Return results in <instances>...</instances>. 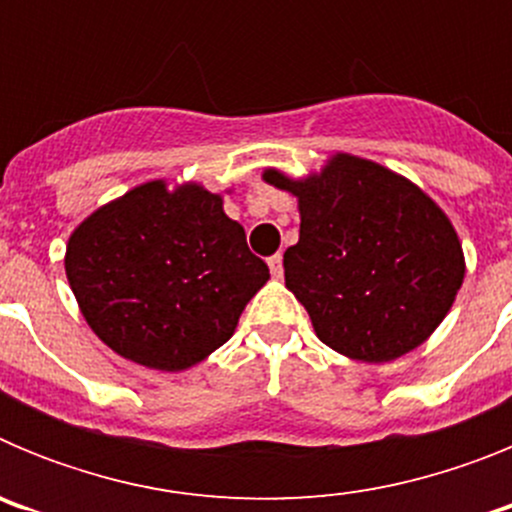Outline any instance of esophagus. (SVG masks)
I'll return each mask as SVG.
<instances>
[{"label":"esophagus","mask_w":512,"mask_h":512,"mask_svg":"<svg viewBox=\"0 0 512 512\" xmlns=\"http://www.w3.org/2000/svg\"><path fill=\"white\" fill-rule=\"evenodd\" d=\"M269 269H271V277L282 279V274H284L282 253H274V256H269Z\"/></svg>","instance_id":"obj_1"}]
</instances>
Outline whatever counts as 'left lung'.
<instances>
[{"instance_id":"left-lung-1","label":"left lung","mask_w":512,"mask_h":512,"mask_svg":"<svg viewBox=\"0 0 512 512\" xmlns=\"http://www.w3.org/2000/svg\"><path fill=\"white\" fill-rule=\"evenodd\" d=\"M264 179L300 197V241L284 251V282L325 346L379 364L431 336L464 279L459 238L431 197L343 153L305 182L279 171Z\"/></svg>"}]
</instances>
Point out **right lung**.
<instances>
[{
	"mask_svg": "<svg viewBox=\"0 0 512 512\" xmlns=\"http://www.w3.org/2000/svg\"><path fill=\"white\" fill-rule=\"evenodd\" d=\"M66 277L112 351L179 372L233 336L269 266L248 251L246 233L217 194L148 182L74 230Z\"/></svg>",
	"mask_w": 512,
	"mask_h": 512,
	"instance_id": "right-lung-1",
	"label": "right lung"
}]
</instances>
